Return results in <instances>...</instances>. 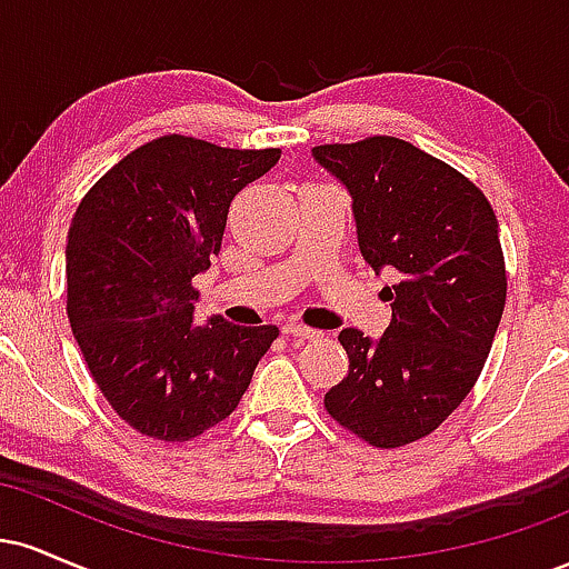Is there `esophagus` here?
Here are the masks:
<instances>
[{
    "label": "esophagus",
    "mask_w": 569,
    "mask_h": 569,
    "mask_svg": "<svg viewBox=\"0 0 569 569\" xmlns=\"http://www.w3.org/2000/svg\"><path fill=\"white\" fill-rule=\"evenodd\" d=\"M283 335L299 337V339H318V337H321V331L310 329V326H302V323H297V321H286L283 323Z\"/></svg>",
    "instance_id": "1"
}]
</instances>
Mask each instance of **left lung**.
Here are the masks:
<instances>
[{
    "label": "left lung",
    "mask_w": 569,
    "mask_h": 569,
    "mask_svg": "<svg viewBox=\"0 0 569 569\" xmlns=\"http://www.w3.org/2000/svg\"><path fill=\"white\" fill-rule=\"evenodd\" d=\"M312 160L350 192L361 257L396 278L380 339L339 331L350 369L323 403L371 447H403L433 433L485 367L506 307L498 219L466 176L393 136L323 143Z\"/></svg>",
    "instance_id": "left-lung-1"
}]
</instances>
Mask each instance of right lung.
<instances>
[{
	"instance_id": "obj_1",
	"label": "right lung",
	"mask_w": 569,
	"mask_h": 569,
	"mask_svg": "<svg viewBox=\"0 0 569 569\" xmlns=\"http://www.w3.org/2000/svg\"><path fill=\"white\" fill-rule=\"evenodd\" d=\"M280 149L162 136L84 194L67 240V312L90 375L130 428L189 441L230 417L278 326L194 321L234 194Z\"/></svg>"
}]
</instances>
